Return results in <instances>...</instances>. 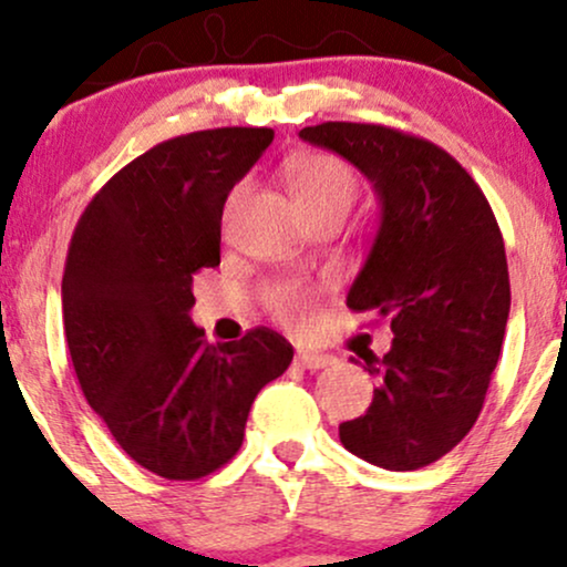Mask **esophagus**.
<instances>
[{
    "label": "esophagus",
    "instance_id": "1",
    "mask_svg": "<svg viewBox=\"0 0 567 567\" xmlns=\"http://www.w3.org/2000/svg\"><path fill=\"white\" fill-rule=\"evenodd\" d=\"M296 365H301L306 370H322V368L333 365V357H330V354H317V351H298V354H296Z\"/></svg>",
    "mask_w": 567,
    "mask_h": 567
}]
</instances>
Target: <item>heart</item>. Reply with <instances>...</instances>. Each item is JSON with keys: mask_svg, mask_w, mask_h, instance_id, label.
Wrapping results in <instances>:
<instances>
[{"mask_svg": "<svg viewBox=\"0 0 567 567\" xmlns=\"http://www.w3.org/2000/svg\"><path fill=\"white\" fill-rule=\"evenodd\" d=\"M288 178L306 218L328 210L349 213V207L360 197V175L347 159L328 152H309L296 157L288 165ZM243 192V184L234 186L226 210L237 205ZM264 301L271 317L288 328H309L317 317V288L301 279H282V282L269 285Z\"/></svg>", "mask_w": 567, "mask_h": 567, "instance_id": "obj_1", "label": "heart"}]
</instances>
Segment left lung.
Here are the masks:
<instances>
[{
    "label": "left lung",
    "mask_w": 567,
    "mask_h": 567,
    "mask_svg": "<svg viewBox=\"0 0 567 567\" xmlns=\"http://www.w3.org/2000/svg\"><path fill=\"white\" fill-rule=\"evenodd\" d=\"M301 138L360 167L381 226L347 306L392 324V349L362 351L379 379L343 447L392 472L434 464L483 410L509 317L504 237L483 188L437 143L370 122H322Z\"/></svg>",
    "instance_id": "1"
}]
</instances>
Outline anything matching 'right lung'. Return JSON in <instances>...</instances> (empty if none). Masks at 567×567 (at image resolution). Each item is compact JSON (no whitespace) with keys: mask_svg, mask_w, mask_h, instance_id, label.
<instances>
[{"mask_svg":"<svg viewBox=\"0 0 567 567\" xmlns=\"http://www.w3.org/2000/svg\"><path fill=\"white\" fill-rule=\"evenodd\" d=\"M275 138L218 127L162 141L112 175L71 234L63 330L87 405L135 464L199 480L237 455L247 413L292 347L269 328L207 343L192 282L220 264L229 192Z\"/></svg>","mask_w":567,"mask_h":567,"instance_id":"add662e5","label":"right lung"}]
</instances>
